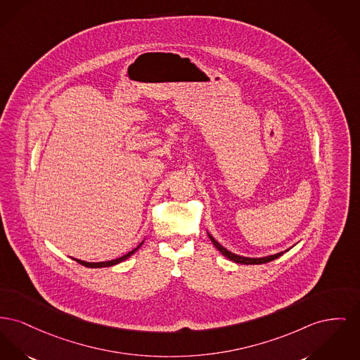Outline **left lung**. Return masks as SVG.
<instances>
[{"label": "left lung", "instance_id": "obj_1", "mask_svg": "<svg viewBox=\"0 0 360 360\" xmlns=\"http://www.w3.org/2000/svg\"><path fill=\"white\" fill-rule=\"evenodd\" d=\"M208 236H210V239L212 240V243L214 245V248L220 252V253L223 254L224 257H227L229 259H231L233 262H236V264H243V265H258V264H266V262H271V261H274L276 258H278L280 255H283V254L285 253V252H288V250H285V252H280V253L272 254V255H266V257H259V258H252V257H242V255H238V254H233L230 252V250H227L226 248H223L213 236H212L211 233H208Z\"/></svg>", "mask_w": 360, "mask_h": 360}]
</instances>
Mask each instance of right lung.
<instances>
[{"label": "right lung", "mask_w": 360, "mask_h": 360, "mask_svg": "<svg viewBox=\"0 0 360 360\" xmlns=\"http://www.w3.org/2000/svg\"><path fill=\"white\" fill-rule=\"evenodd\" d=\"M144 243V240L136 248V249H133L131 252H129V253L125 254V255H122V257H120V258H115V259H111V261H105V262H86V261H82V259H76L75 258V261H77L79 264H82V265H84L86 268H105V266H112V265H117V264H120V262H122L124 259H127L129 258L131 254L136 253L139 249H140V246Z\"/></svg>", "instance_id": "obj_1"}]
</instances>
